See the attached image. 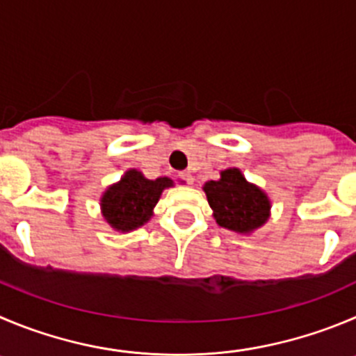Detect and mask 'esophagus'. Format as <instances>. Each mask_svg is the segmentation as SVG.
Instances as JSON below:
<instances>
[{"mask_svg":"<svg viewBox=\"0 0 356 356\" xmlns=\"http://www.w3.org/2000/svg\"><path fill=\"white\" fill-rule=\"evenodd\" d=\"M179 177H181L182 181L188 182V184H193V182H195L193 174H189V172H181V174H179Z\"/></svg>","mask_w":356,"mask_h":356,"instance_id":"1","label":"esophagus"}]
</instances>
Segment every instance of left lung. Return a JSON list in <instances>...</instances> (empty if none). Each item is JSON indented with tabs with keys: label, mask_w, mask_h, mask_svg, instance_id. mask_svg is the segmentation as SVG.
Instances as JSON below:
<instances>
[{
	"label": "left lung",
	"mask_w": 356,
	"mask_h": 356,
	"mask_svg": "<svg viewBox=\"0 0 356 356\" xmlns=\"http://www.w3.org/2000/svg\"><path fill=\"white\" fill-rule=\"evenodd\" d=\"M204 191L216 223L235 234H253L270 218L268 195L238 168L221 170L218 181L205 182Z\"/></svg>",
	"instance_id": "obj_1"
}]
</instances>
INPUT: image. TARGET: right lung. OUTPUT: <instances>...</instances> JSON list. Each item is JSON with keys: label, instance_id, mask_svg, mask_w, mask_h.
<instances>
[{"label": "right lung", "instance_id": "1", "mask_svg": "<svg viewBox=\"0 0 356 356\" xmlns=\"http://www.w3.org/2000/svg\"><path fill=\"white\" fill-rule=\"evenodd\" d=\"M170 177L147 179L140 170L129 168L121 179L108 186L99 198L103 219L121 234L144 227L154 214L159 197L172 188Z\"/></svg>", "mask_w": 356, "mask_h": 356}]
</instances>
